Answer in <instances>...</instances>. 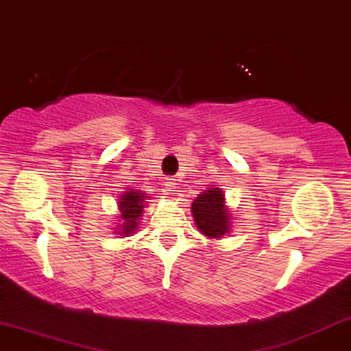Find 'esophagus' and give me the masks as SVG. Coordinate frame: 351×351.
<instances>
[{"label":"esophagus","instance_id":"34e87169","mask_svg":"<svg viewBox=\"0 0 351 351\" xmlns=\"http://www.w3.org/2000/svg\"><path fill=\"white\" fill-rule=\"evenodd\" d=\"M165 186L168 188V191H176V180L175 178H167Z\"/></svg>","mask_w":351,"mask_h":351}]
</instances>
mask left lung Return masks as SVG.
I'll return each instance as SVG.
<instances>
[{
    "label": "left lung",
    "instance_id": "left-lung-1",
    "mask_svg": "<svg viewBox=\"0 0 351 351\" xmlns=\"http://www.w3.org/2000/svg\"><path fill=\"white\" fill-rule=\"evenodd\" d=\"M196 228L210 240H219L232 230V213L226 206L221 188L210 186L203 190L191 203Z\"/></svg>",
    "mask_w": 351,
    "mask_h": 351
}]
</instances>
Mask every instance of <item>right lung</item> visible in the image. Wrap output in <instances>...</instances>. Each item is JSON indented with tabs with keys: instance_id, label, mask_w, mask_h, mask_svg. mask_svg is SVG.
Listing matches in <instances>:
<instances>
[{
	"instance_id": "add662e5",
	"label": "right lung",
	"mask_w": 351,
	"mask_h": 351,
	"mask_svg": "<svg viewBox=\"0 0 351 351\" xmlns=\"http://www.w3.org/2000/svg\"><path fill=\"white\" fill-rule=\"evenodd\" d=\"M149 199L148 193L140 190H133V188H126L118 198V210L119 217L118 223L114 225V234L121 237H132L138 230L140 219L143 217V210L148 205Z\"/></svg>"
}]
</instances>
